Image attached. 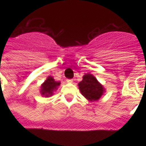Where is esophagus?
Returning <instances> with one entry per match:
<instances>
[{
  "label": "esophagus",
  "instance_id": "esophagus-1",
  "mask_svg": "<svg viewBox=\"0 0 146 146\" xmlns=\"http://www.w3.org/2000/svg\"><path fill=\"white\" fill-rule=\"evenodd\" d=\"M66 82L68 83H72L73 82V80H66Z\"/></svg>",
  "mask_w": 146,
  "mask_h": 146
}]
</instances>
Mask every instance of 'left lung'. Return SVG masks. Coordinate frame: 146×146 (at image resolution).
<instances>
[{"instance_id": "obj_1", "label": "left lung", "mask_w": 146, "mask_h": 146, "mask_svg": "<svg viewBox=\"0 0 146 146\" xmlns=\"http://www.w3.org/2000/svg\"><path fill=\"white\" fill-rule=\"evenodd\" d=\"M82 95L88 101H98L105 92L104 86L91 74H86L78 83Z\"/></svg>"}]
</instances>
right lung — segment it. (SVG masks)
I'll return each instance as SVG.
<instances>
[{
  "mask_svg": "<svg viewBox=\"0 0 146 146\" xmlns=\"http://www.w3.org/2000/svg\"><path fill=\"white\" fill-rule=\"evenodd\" d=\"M60 85V82L55 81L52 76H49L41 86L40 93L44 97H50L53 95L54 91L57 90Z\"/></svg>",
  "mask_w": 146,
  "mask_h": 146,
  "instance_id": "obj_1",
  "label": "right lung"
}]
</instances>
